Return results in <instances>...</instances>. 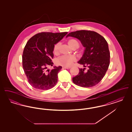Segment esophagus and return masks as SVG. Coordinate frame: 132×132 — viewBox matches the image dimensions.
Here are the masks:
<instances>
[{
	"label": "esophagus",
	"mask_w": 132,
	"mask_h": 132,
	"mask_svg": "<svg viewBox=\"0 0 132 132\" xmlns=\"http://www.w3.org/2000/svg\"><path fill=\"white\" fill-rule=\"evenodd\" d=\"M71 68V67H67V66H64L63 67V69H69Z\"/></svg>",
	"instance_id": "esophagus-1"
}]
</instances>
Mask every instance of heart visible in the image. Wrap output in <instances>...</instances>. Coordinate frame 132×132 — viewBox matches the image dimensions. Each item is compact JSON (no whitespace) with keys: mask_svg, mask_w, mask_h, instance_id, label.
<instances>
[{"mask_svg":"<svg viewBox=\"0 0 132 132\" xmlns=\"http://www.w3.org/2000/svg\"><path fill=\"white\" fill-rule=\"evenodd\" d=\"M68 44L69 46L72 48H76L79 47V43L75 39H70L68 41ZM60 47V43H57L54 45L53 47V53L57 54L59 53ZM76 61V58L74 56H65L63 55L57 58L56 60V63L57 65H61L63 66H70L73 63Z\"/></svg>","mask_w":132,"mask_h":132,"instance_id":"heart-1","label":"heart"}]
</instances>
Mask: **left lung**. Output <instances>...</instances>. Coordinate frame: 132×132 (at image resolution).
<instances>
[{"label": "left lung", "mask_w": 132, "mask_h": 132, "mask_svg": "<svg viewBox=\"0 0 132 132\" xmlns=\"http://www.w3.org/2000/svg\"><path fill=\"white\" fill-rule=\"evenodd\" d=\"M79 39L85 47L84 54L78 63L88 67L87 71L79 69V74L72 78L73 82L81 87L96 85L105 75L110 64V52L106 40L97 32L80 30L70 32L66 36Z\"/></svg>", "instance_id": "left-lung-1"}]
</instances>
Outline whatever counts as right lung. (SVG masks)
<instances>
[{
    "mask_svg": "<svg viewBox=\"0 0 132 132\" xmlns=\"http://www.w3.org/2000/svg\"><path fill=\"white\" fill-rule=\"evenodd\" d=\"M67 33L42 32L32 37L27 43L22 55V65L29 83L33 88L48 90L56 85L57 75L62 67L54 66L50 71L46 69L53 64L54 44Z\"/></svg>",
    "mask_w": 132,
    "mask_h": 132,
    "instance_id": "right-lung-1",
    "label": "right lung"
}]
</instances>
